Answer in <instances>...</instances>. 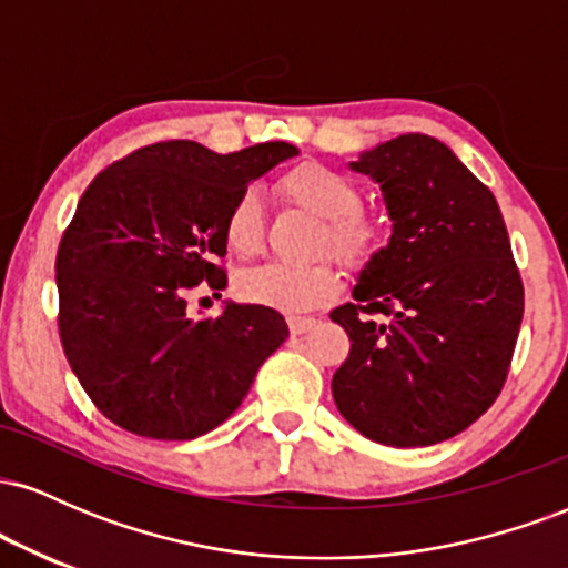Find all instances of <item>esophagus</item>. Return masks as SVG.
<instances>
[{"mask_svg": "<svg viewBox=\"0 0 568 568\" xmlns=\"http://www.w3.org/2000/svg\"><path fill=\"white\" fill-rule=\"evenodd\" d=\"M315 325H317L315 317H288V328L293 336H302L310 328H315Z\"/></svg>", "mask_w": 568, "mask_h": 568, "instance_id": "obj_1", "label": "esophagus"}]
</instances>
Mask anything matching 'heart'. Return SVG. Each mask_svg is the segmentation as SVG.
Wrapping results in <instances>:
<instances>
[{"label": "heart", "instance_id": "heart-1", "mask_svg": "<svg viewBox=\"0 0 568 568\" xmlns=\"http://www.w3.org/2000/svg\"><path fill=\"white\" fill-rule=\"evenodd\" d=\"M283 194L315 216L331 221V240L349 262H363L376 245V230L357 211L361 189L355 181L321 162H304L280 181ZM226 245L240 256H253L264 243V207L253 189L240 194L224 224ZM240 293L253 304L272 310L310 312L328 302L338 291V270L331 262L283 264L272 262L240 277Z\"/></svg>", "mask_w": 568, "mask_h": 568}]
</instances>
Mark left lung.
<instances>
[{"label":"left lung","mask_w":568,"mask_h":568,"mask_svg":"<svg viewBox=\"0 0 568 568\" xmlns=\"http://www.w3.org/2000/svg\"><path fill=\"white\" fill-rule=\"evenodd\" d=\"M347 168L379 184L393 234L357 272V304L331 312L352 342L331 393L366 438L433 446L486 414L507 379L524 285L505 219L465 162L429 135L382 141Z\"/></svg>","instance_id":"obj_1"}]
</instances>
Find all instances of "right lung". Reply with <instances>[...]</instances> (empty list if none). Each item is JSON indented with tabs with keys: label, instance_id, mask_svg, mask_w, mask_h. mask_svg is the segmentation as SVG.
<instances>
[{
	"label": "right lung",
	"instance_id": "add662e5",
	"mask_svg": "<svg viewBox=\"0 0 568 568\" xmlns=\"http://www.w3.org/2000/svg\"><path fill=\"white\" fill-rule=\"evenodd\" d=\"M285 141L219 154L197 141L143 146L98 173L55 258L61 342L106 419L154 440H192L230 419L266 357L288 338L264 304L186 315L202 280L226 288L213 256L247 184L296 158Z\"/></svg>",
	"mask_w": 568,
	"mask_h": 568
}]
</instances>
